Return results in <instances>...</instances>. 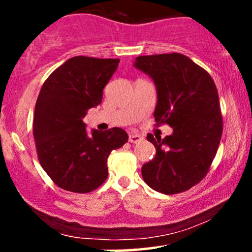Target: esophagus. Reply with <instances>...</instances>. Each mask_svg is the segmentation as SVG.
Wrapping results in <instances>:
<instances>
[{
  "label": "esophagus",
  "instance_id": "1",
  "mask_svg": "<svg viewBox=\"0 0 252 252\" xmlns=\"http://www.w3.org/2000/svg\"><path fill=\"white\" fill-rule=\"evenodd\" d=\"M142 140H143L142 136L138 135V134H135V132H131V134L129 135V142H131V143H137Z\"/></svg>",
  "mask_w": 252,
  "mask_h": 252
}]
</instances>
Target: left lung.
<instances>
[{
	"instance_id": "1",
	"label": "left lung",
	"mask_w": 252,
	"mask_h": 252,
	"mask_svg": "<svg viewBox=\"0 0 252 252\" xmlns=\"http://www.w3.org/2000/svg\"><path fill=\"white\" fill-rule=\"evenodd\" d=\"M135 67L154 80L158 91L154 117L173 134H148L156 155L142 166L143 180L163 194L192 189L209 173L222 134L218 90L209 72L180 53L136 58Z\"/></svg>"
}]
</instances>
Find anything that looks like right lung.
I'll return each instance as SVG.
<instances>
[{
	"instance_id": "add662e5",
	"label": "right lung",
	"mask_w": 252,
	"mask_h": 252,
	"mask_svg": "<svg viewBox=\"0 0 252 252\" xmlns=\"http://www.w3.org/2000/svg\"><path fill=\"white\" fill-rule=\"evenodd\" d=\"M120 59L73 57L43 83L34 111L33 135L37 158L52 181L74 193L94 190L108 178V156L128 142L121 128L92 130L83 117L102 103L104 86Z\"/></svg>"
}]
</instances>
